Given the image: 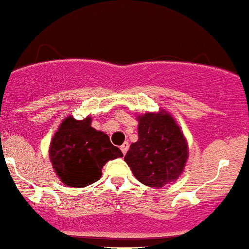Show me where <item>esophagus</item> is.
I'll return each mask as SVG.
<instances>
[{
    "label": "esophagus",
    "mask_w": 249,
    "mask_h": 249,
    "mask_svg": "<svg viewBox=\"0 0 249 249\" xmlns=\"http://www.w3.org/2000/svg\"><path fill=\"white\" fill-rule=\"evenodd\" d=\"M128 148H129V144H128V142H124V143H123L122 146H121V151L123 152V155H126V153H127V151H128Z\"/></svg>",
    "instance_id": "obj_1"
}]
</instances>
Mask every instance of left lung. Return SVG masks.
Wrapping results in <instances>:
<instances>
[{
	"mask_svg": "<svg viewBox=\"0 0 249 249\" xmlns=\"http://www.w3.org/2000/svg\"><path fill=\"white\" fill-rule=\"evenodd\" d=\"M136 117L138 141L124 156L133 176L152 188L177 181L188 160V144L177 121L163 108Z\"/></svg>",
	"mask_w": 249,
	"mask_h": 249,
	"instance_id": "left-lung-1",
	"label": "left lung"
}]
</instances>
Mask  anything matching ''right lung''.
Here are the masks:
<instances>
[{"label": "right lung", "mask_w": 249, "mask_h": 249, "mask_svg": "<svg viewBox=\"0 0 249 249\" xmlns=\"http://www.w3.org/2000/svg\"><path fill=\"white\" fill-rule=\"evenodd\" d=\"M89 116L74 120L67 116L51 140L50 160L57 177L68 187L82 188L97 182L108 160L123 157L105 132L91 126Z\"/></svg>", "instance_id": "1"}]
</instances>
